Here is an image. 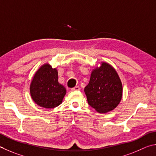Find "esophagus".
<instances>
[{"instance_id": "esophagus-1", "label": "esophagus", "mask_w": 156, "mask_h": 156, "mask_svg": "<svg viewBox=\"0 0 156 156\" xmlns=\"http://www.w3.org/2000/svg\"><path fill=\"white\" fill-rule=\"evenodd\" d=\"M80 90V86H75V87H74V88H71V90L72 91H79Z\"/></svg>"}]
</instances>
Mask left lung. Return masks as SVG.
I'll use <instances>...</instances> for the list:
<instances>
[{"instance_id":"left-lung-1","label":"left lung","mask_w":156,"mask_h":156,"mask_svg":"<svg viewBox=\"0 0 156 156\" xmlns=\"http://www.w3.org/2000/svg\"><path fill=\"white\" fill-rule=\"evenodd\" d=\"M84 91L88 104L98 112L114 110L122 98V86L114 68L107 63L92 72L90 80Z\"/></svg>"}]
</instances>
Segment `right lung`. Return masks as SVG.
Listing matches in <instances>:
<instances>
[{
    "label": "right lung",
    "instance_id": "obj_1",
    "mask_svg": "<svg viewBox=\"0 0 156 156\" xmlns=\"http://www.w3.org/2000/svg\"><path fill=\"white\" fill-rule=\"evenodd\" d=\"M30 93L38 105L53 108L61 104L66 90L58 82L56 68L46 64L35 74L30 86Z\"/></svg>",
    "mask_w": 156,
    "mask_h": 156
}]
</instances>
